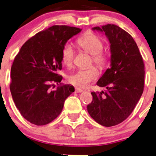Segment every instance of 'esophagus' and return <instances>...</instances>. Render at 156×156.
I'll use <instances>...</instances> for the list:
<instances>
[{"mask_svg": "<svg viewBox=\"0 0 156 156\" xmlns=\"http://www.w3.org/2000/svg\"><path fill=\"white\" fill-rule=\"evenodd\" d=\"M83 91V90L82 89H80V88H78V87H76L75 88V92H76V93H80V92H82Z\"/></svg>", "mask_w": 156, "mask_h": 156, "instance_id": "obj_1", "label": "esophagus"}]
</instances>
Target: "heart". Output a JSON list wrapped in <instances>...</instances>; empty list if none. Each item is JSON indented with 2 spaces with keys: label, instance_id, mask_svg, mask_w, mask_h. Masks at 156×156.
Returning a JSON list of instances; mask_svg holds the SVG:
<instances>
[{
  "label": "heart",
  "instance_id": "obj_1",
  "mask_svg": "<svg viewBox=\"0 0 156 156\" xmlns=\"http://www.w3.org/2000/svg\"><path fill=\"white\" fill-rule=\"evenodd\" d=\"M77 44L82 50L91 55L92 61L100 67L108 63V55L103 50L104 42L101 38L92 33H88L77 40ZM74 51L69 43H66L62 50V60L65 65L70 67L73 62ZM99 76L98 69L94 66L78 69L69 76V82L74 86L85 88L89 83Z\"/></svg>",
  "mask_w": 156,
  "mask_h": 156
}]
</instances>
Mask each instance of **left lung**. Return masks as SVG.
Segmentation results:
<instances>
[{
    "label": "left lung",
    "instance_id": "8db88e82",
    "mask_svg": "<svg viewBox=\"0 0 156 156\" xmlns=\"http://www.w3.org/2000/svg\"><path fill=\"white\" fill-rule=\"evenodd\" d=\"M92 30L103 33L110 43V68L98 80L105 91L91 92L87 111L96 122L106 127L123 122L133 112L144 87V64L139 50L130 35L116 25L108 24Z\"/></svg>",
    "mask_w": 156,
    "mask_h": 156
}]
</instances>
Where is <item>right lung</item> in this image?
<instances>
[{"instance_id":"1","label":"right lung","mask_w":156,"mask_h":156,"mask_svg":"<svg viewBox=\"0 0 156 156\" xmlns=\"http://www.w3.org/2000/svg\"><path fill=\"white\" fill-rule=\"evenodd\" d=\"M82 30L53 25L25 42L16 55L10 72V89L16 107L24 119L37 126L52 122L60 114L66 99L74 91L73 86L51 87L62 80V50L68 40Z\"/></svg>"}]
</instances>
